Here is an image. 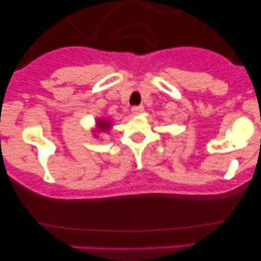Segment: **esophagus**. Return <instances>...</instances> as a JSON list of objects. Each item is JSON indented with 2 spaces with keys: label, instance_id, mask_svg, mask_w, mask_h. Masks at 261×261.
<instances>
[{
  "label": "esophagus",
  "instance_id": "34e87169",
  "mask_svg": "<svg viewBox=\"0 0 261 261\" xmlns=\"http://www.w3.org/2000/svg\"><path fill=\"white\" fill-rule=\"evenodd\" d=\"M131 110H133L134 114H140V113L143 112V107H142V106H140V107H134Z\"/></svg>",
  "mask_w": 261,
  "mask_h": 261
}]
</instances>
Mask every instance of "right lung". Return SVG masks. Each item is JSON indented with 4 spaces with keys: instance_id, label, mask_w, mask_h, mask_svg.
<instances>
[{
    "instance_id": "1",
    "label": "right lung",
    "mask_w": 261,
    "mask_h": 261,
    "mask_svg": "<svg viewBox=\"0 0 261 261\" xmlns=\"http://www.w3.org/2000/svg\"><path fill=\"white\" fill-rule=\"evenodd\" d=\"M113 125L112 122H110L108 119L106 118H97V120H95V127L93 128L92 133L94 136L98 137V135L100 133L106 134V133H109L110 130H112Z\"/></svg>"
}]
</instances>
